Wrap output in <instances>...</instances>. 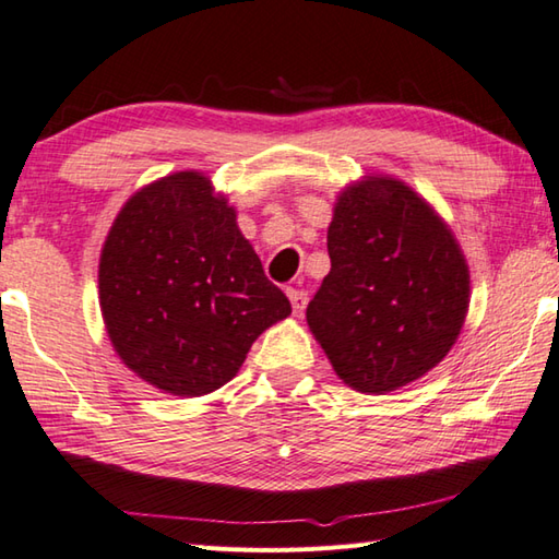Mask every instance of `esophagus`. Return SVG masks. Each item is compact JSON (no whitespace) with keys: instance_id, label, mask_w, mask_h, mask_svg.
Here are the masks:
<instances>
[{"instance_id":"obj_1","label":"esophagus","mask_w":559,"mask_h":559,"mask_svg":"<svg viewBox=\"0 0 559 559\" xmlns=\"http://www.w3.org/2000/svg\"><path fill=\"white\" fill-rule=\"evenodd\" d=\"M287 294H289V301H292L294 313H301L304 309H307V304H309V294L307 292L299 289V287H289Z\"/></svg>"}]
</instances>
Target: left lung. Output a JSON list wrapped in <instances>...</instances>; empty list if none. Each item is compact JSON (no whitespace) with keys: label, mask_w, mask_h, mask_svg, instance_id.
I'll return each instance as SVG.
<instances>
[{"label":"left lung","mask_w":559,"mask_h":559,"mask_svg":"<svg viewBox=\"0 0 559 559\" xmlns=\"http://www.w3.org/2000/svg\"><path fill=\"white\" fill-rule=\"evenodd\" d=\"M329 255L307 321L343 382L384 394L433 370L469 304L467 262L433 209L389 177L347 187Z\"/></svg>","instance_id":"left-lung-1"}]
</instances>
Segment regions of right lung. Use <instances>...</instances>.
I'll return each mask as SVG.
<instances>
[{
    "mask_svg": "<svg viewBox=\"0 0 559 559\" xmlns=\"http://www.w3.org/2000/svg\"><path fill=\"white\" fill-rule=\"evenodd\" d=\"M99 304L121 360L175 396L224 386L258 335L292 313L236 212L199 173L126 202L102 250Z\"/></svg>",
    "mask_w": 559,
    "mask_h": 559,
    "instance_id": "right-lung-1",
    "label": "right lung"
}]
</instances>
